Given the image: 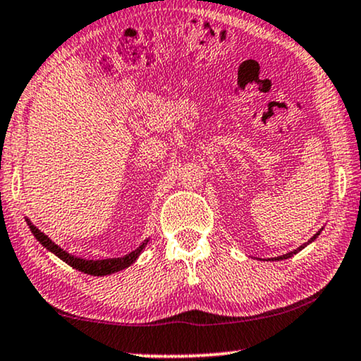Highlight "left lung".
<instances>
[{
    "label": "left lung",
    "mask_w": 361,
    "mask_h": 361,
    "mask_svg": "<svg viewBox=\"0 0 361 361\" xmlns=\"http://www.w3.org/2000/svg\"><path fill=\"white\" fill-rule=\"evenodd\" d=\"M320 231H322V229H320ZM320 231H319V233H317V234H314V236H312V238L309 239V241H307L305 244H302L300 247H297V249H294V251H290V252H287V254H282V256H279V257H272L271 261H282V259H289V257H292V256H294V254H297L299 251H302V249H304L305 246H309V244H310L312 241H315V239L319 238Z\"/></svg>",
    "instance_id": "8db88e82"
}]
</instances>
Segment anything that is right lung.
<instances>
[{
	"instance_id": "add662e5",
	"label": "right lung",
	"mask_w": 361,
	"mask_h": 361,
	"mask_svg": "<svg viewBox=\"0 0 361 361\" xmlns=\"http://www.w3.org/2000/svg\"><path fill=\"white\" fill-rule=\"evenodd\" d=\"M26 223H27V226H30L31 233L35 234V238L42 244V246L47 249V251L56 254V256L59 257L61 261L69 264L71 267H74V269H77V271H80L84 274H90V276H109V274L123 271L125 267L132 266V264L137 261V257L140 256L142 251L145 249L147 243H148V239H147V241L142 243L140 246L135 249V251H132L130 254H127V256H123V257L99 259V261H94V259H80V257L72 256V254H69L67 251H64L62 247L57 246L56 243H52L51 238H47L44 233H41V231L37 229L36 226L32 224L27 218H26Z\"/></svg>"
}]
</instances>
